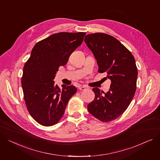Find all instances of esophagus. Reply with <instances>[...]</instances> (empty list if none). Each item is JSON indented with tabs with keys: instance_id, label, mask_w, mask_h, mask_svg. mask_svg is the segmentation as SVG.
Instances as JSON below:
<instances>
[{
	"instance_id": "esophagus-1",
	"label": "esophagus",
	"mask_w": 160,
	"mask_h": 160,
	"mask_svg": "<svg viewBox=\"0 0 160 160\" xmlns=\"http://www.w3.org/2000/svg\"><path fill=\"white\" fill-rule=\"evenodd\" d=\"M89 88L87 86H82L80 88V90L81 91H85V90H87V89H89Z\"/></svg>"
}]
</instances>
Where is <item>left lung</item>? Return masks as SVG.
Returning a JSON list of instances; mask_svg holds the SVG:
<instances>
[{
	"mask_svg": "<svg viewBox=\"0 0 160 160\" xmlns=\"http://www.w3.org/2000/svg\"><path fill=\"white\" fill-rule=\"evenodd\" d=\"M84 41L97 61L98 72H107L111 81L107 92L92 89L95 98L88 105V111L100 121H112L125 112L134 96L138 77L134 58L119 40L108 34H89Z\"/></svg>",
	"mask_w": 160,
	"mask_h": 160,
	"instance_id": "left-lung-1",
	"label": "left lung"
}]
</instances>
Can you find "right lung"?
Returning <instances> with one entry per match:
<instances>
[{"mask_svg": "<svg viewBox=\"0 0 160 160\" xmlns=\"http://www.w3.org/2000/svg\"><path fill=\"white\" fill-rule=\"evenodd\" d=\"M86 33L52 34L35 45L23 69L22 87L28 110L39 124H56L64 114L68 101L76 93L74 86L55 84L60 66H65L71 53L80 46Z\"/></svg>", "mask_w": 160, "mask_h": 160, "instance_id": "1", "label": "right lung"}]
</instances>
